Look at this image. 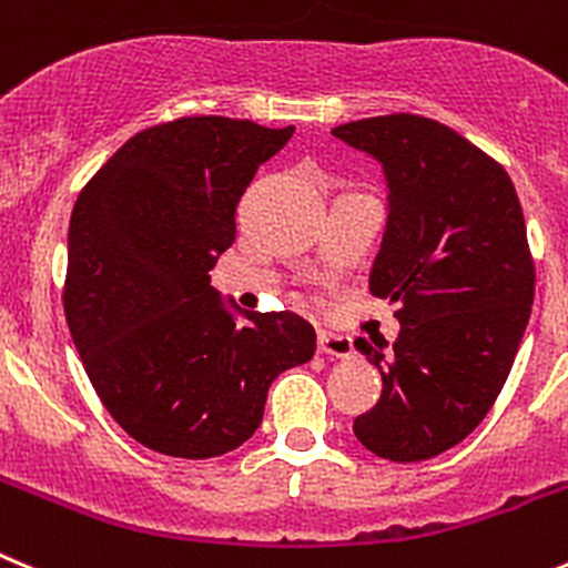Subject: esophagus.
<instances>
[{
    "mask_svg": "<svg viewBox=\"0 0 568 568\" xmlns=\"http://www.w3.org/2000/svg\"><path fill=\"white\" fill-rule=\"evenodd\" d=\"M317 351L334 356V359H348V356H354V343H351V337H343V334L321 332L317 334Z\"/></svg>",
    "mask_w": 568,
    "mask_h": 568,
    "instance_id": "esophagus-1",
    "label": "esophagus"
}]
</instances>
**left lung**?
I'll list each match as a JSON object with an SVG mask.
<instances>
[{
    "label": "left lung",
    "instance_id": "obj_1",
    "mask_svg": "<svg viewBox=\"0 0 568 568\" xmlns=\"http://www.w3.org/2000/svg\"><path fill=\"white\" fill-rule=\"evenodd\" d=\"M332 136L385 172L371 293L398 304L402 323L393 345L354 343L382 374V398L354 435L385 460H429L488 415L530 321L536 267L521 203L490 155L435 119L371 116Z\"/></svg>",
    "mask_w": 568,
    "mask_h": 568
}]
</instances>
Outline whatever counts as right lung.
<instances>
[{
    "instance_id": "right-lung-1",
    "label": "right lung",
    "mask_w": 568,
    "mask_h": 568,
    "mask_svg": "<svg viewBox=\"0 0 568 568\" xmlns=\"http://www.w3.org/2000/svg\"><path fill=\"white\" fill-rule=\"evenodd\" d=\"M295 128L186 116L128 139L85 183L63 290L83 368L133 440L209 460L258 429L270 382L315 354L295 312H242L209 270L236 203Z\"/></svg>"
}]
</instances>
